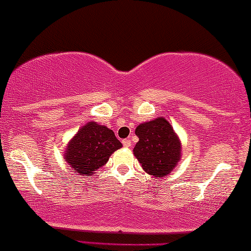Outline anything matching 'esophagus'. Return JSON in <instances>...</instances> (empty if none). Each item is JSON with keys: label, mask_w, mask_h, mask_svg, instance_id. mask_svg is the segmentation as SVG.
<instances>
[{"label": "esophagus", "mask_w": 251, "mask_h": 251, "mask_svg": "<svg viewBox=\"0 0 251 251\" xmlns=\"http://www.w3.org/2000/svg\"><path fill=\"white\" fill-rule=\"evenodd\" d=\"M122 144H123V146H125V147H130V146H131V140H130V139H123Z\"/></svg>", "instance_id": "esophagus-1"}]
</instances>
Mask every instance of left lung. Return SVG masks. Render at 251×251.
Segmentation results:
<instances>
[{
	"instance_id": "left-lung-1",
	"label": "left lung",
	"mask_w": 251,
	"mask_h": 251,
	"mask_svg": "<svg viewBox=\"0 0 251 251\" xmlns=\"http://www.w3.org/2000/svg\"><path fill=\"white\" fill-rule=\"evenodd\" d=\"M135 132L139 142L133 149V154L143 169L157 178L170 174L180 159L179 139L170 123L159 118L139 125Z\"/></svg>"
}]
</instances>
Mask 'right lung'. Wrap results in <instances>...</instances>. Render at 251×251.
I'll return each mask as SVG.
<instances>
[{
    "instance_id": "right-lung-1",
    "label": "right lung",
    "mask_w": 251,
    "mask_h": 251,
    "mask_svg": "<svg viewBox=\"0 0 251 251\" xmlns=\"http://www.w3.org/2000/svg\"><path fill=\"white\" fill-rule=\"evenodd\" d=\"M121 147V142L111 129L89 122L68 144L65 161L77 174L91 176L94 171L105 166L113 152Z\"/></svg>"
}]
</instances>
